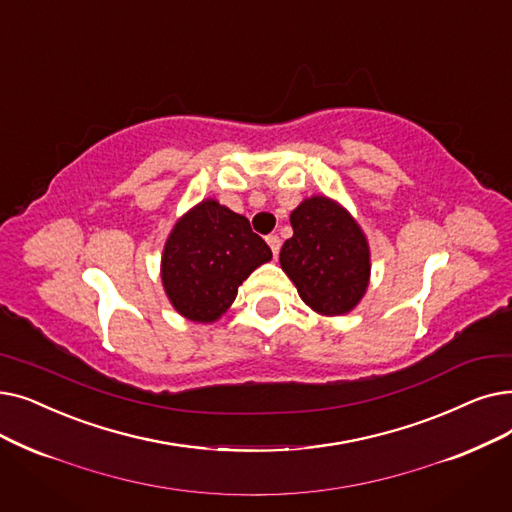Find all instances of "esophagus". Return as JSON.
<instances>
[{
	"mask_svg": "<svg viewBox=\"0 0 512 512\" xmlns=\"http://www.w3.org/2000/svg\"><path fill=\"white\" fill-rule=\"evenodd\" d=\"M268 244H270V249H272V253H274V257H278V253H280V247H282V240H280V236H276V234H270L268 238Z\"/></svg>",
	"mask_w": 512,
	"mask_h": 512,
	"instance_id": "esophagus-1",
	"label": "esophagus"
}]
</instances>
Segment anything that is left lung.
Segmentation results:
<instances>
[{
	"label": "left lung",
	"mask_w": 512,
	"mask_h": 512,
	"mask_svg": "<svg viewBox=\"0 0 512 512\" xmlns=\"http://www.w3.org/2000/svg\"><path fill=\"white\" fill-rule=\"evenodd\" d=\"M293 236L280 265L299 297L322 316H343L360 303L370 280V249L362 228L335 201L311 196L291 213Z\"/></svg>",
	"instance_id": "8db88e82"
}]
</instances>
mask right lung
Returning a JSON list of instances; mask_svg holds the SVG:
<instances>
[{
  "label": "right lung",
  "mask_w": 512,
  "mask_h": 512,
  "mask_svg": "<svg viewBox=\"0 0 512 512\" xmlns=\"http://www.w3.org/2000/svg\"><path fill=\"white\" fill-rule=\"evenodd\" d=\"M270 259V247L247 217L207 198L173 226L161 278L171 305L184 318L207 324L224 314L238 286Z\"/></svg>",
  "instance_id": "obj_1"
}]
</instances>
